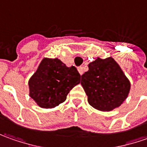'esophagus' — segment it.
Wrapping results in <instances>:
<instances>
[{
  "instance_id": "obj_1",
  "label": "esophagus",
  "mask_w": 147,
  "mask_h": 147,
  "mask_svg": "<svg viewBox=\"0 0 147 147\" xmlns=\"http://www.w3.org/2000/svg\"><path fill=\"white\" fill-rule=\"evenodd\" d=\"M77 69H78V71L80 72V74L82 75L83 74V68H82V67H79Z\"/></svg>"
}]
</instances>
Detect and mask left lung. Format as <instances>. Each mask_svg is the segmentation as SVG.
<instances>
[{"mask_svg": "<svg viewBox=\"0 0 147 147\" xmlns=\"http://www.w3.org/2000/svg\"><path fill=\"white\" fill-rule=\"evenodd\" d=\"M81 85L94 108L110 111L119 107L127 98L130 82L112 58H98L89 64L81 76Z\"/></svg>", "mask_w": 147, "mask_h": 147, "instance_id": "8db88e82", "label": "left lung"}]
</instances>
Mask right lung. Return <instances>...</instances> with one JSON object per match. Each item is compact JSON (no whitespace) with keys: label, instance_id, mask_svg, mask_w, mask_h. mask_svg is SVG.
<instances>
[{"label":"right lung","instance_id":"add662e5","mask_svg":"<svg viewBox=\"0 0 147 147\" xmlns=\"http://www.w3.org/2000/svg\"><path fill=\"white\" fill-rule=\"evenodd\" d=\"M80 82V75L75 67H67L58 58H45L28 81L29 95L39 107L53 108Z\"/></svg>","mask_w":147,"mask_h":147}]
</instances>
